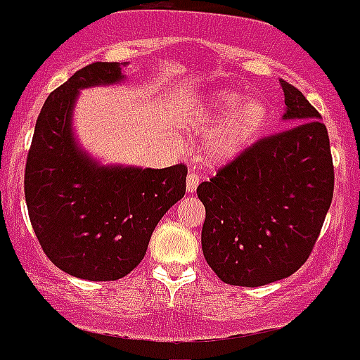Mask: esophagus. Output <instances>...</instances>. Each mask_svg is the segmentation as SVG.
I'll return each mask as SVG.
<instances>
[{"label": "esophagus", "mask_w": 360, "mask_h": 360, "mask_svg": "<svg viewBox=\"0 0 360 360\" xmlns=\"http://www.w3.org/2000/svg\"><path fill=\"white\" fill-rule=\"evenodd\" d=\"M198 185H199V175H195V173H188L187 180H185V187H187L188 194L195 192Z\"/></svg>", "instance_id": "esophagus-1"}]
</instances>
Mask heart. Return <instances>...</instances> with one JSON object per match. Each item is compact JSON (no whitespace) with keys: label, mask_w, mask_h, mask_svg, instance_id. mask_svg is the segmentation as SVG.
<instances>
[{"label":"heart","mask_w":360,"mask_h":360,"mask_svg":"<svg viewBox=\"0 0 360 360\" xmlns=\"http://www.w3.org/2000/svg\"><path fill=\"white\" fill-rule=\"evenodd\" d=\"M269 120V106L261 98L231 89H220L199 99L181 117L187 129L202 133L217 126L206 136L202 150L213 162H229L243 154L264 131Z\"/></svg>","instance_id":"b5f03b06"}]
</instances>
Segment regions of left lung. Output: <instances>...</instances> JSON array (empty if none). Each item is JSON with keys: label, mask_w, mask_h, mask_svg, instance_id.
Instances as JSON below:
<instances>
[{"label": "left lung", "mask_w": 360, "mask_h": 360, "mask_svg": "<svg viewBox=\"0 0 360 360\" xmlns=\"http://www.w3.org/2000/svg\"><path fill=\"white\" fill-rule=\"evenodd\" d=\"M283 120L198 187L206 217L201 247L222 282L261 287L296 273L311 254L333 201L334 166L320 113L280 80Z\"/></svg>", "instance_id": "1"}]
</instances>
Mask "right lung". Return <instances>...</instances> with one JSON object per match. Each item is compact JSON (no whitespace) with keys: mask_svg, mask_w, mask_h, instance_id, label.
I'll return each instance as SVG.
<instances>
[{"mask_svg":"<svg viewBox=\"0 0 360 360\" xmlns=\"http://www.w3.org/2000/svg\"><path fill=\"white\" fill-rule=\"evenodd\" d=\"M119 63L78 70L45 101L27 152L24 194L45 255L71 276L119 280L145 257L159 220L185 194L187 166H101L73 136L78 91L117 84Z\"/></svg>","mask_w":360,"mask_h":360,"instance_id":"add662e5","label":"right lung"}]
</instances>
